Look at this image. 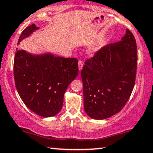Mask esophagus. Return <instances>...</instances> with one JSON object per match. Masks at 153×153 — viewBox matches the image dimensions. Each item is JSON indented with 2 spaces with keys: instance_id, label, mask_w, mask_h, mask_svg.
<instances>
[{
  "instance_id": "34e87169",
  "label": "esophagus",
  "mask_w": 153,
  "mask_h": 153,
  "mask_svg": "<svg viewBox=\"0 0 153 153\" xmlns=\"http://www.w3.org/2000/svg\"><path fill=\"white\" fill-rule=\"evenodd\" d=\"M82 66H83V62L81 59L78 61V68H79V71H81L82 69Z\"/></svg>"
}]
</instances>
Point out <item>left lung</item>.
Listing matches in <instances>:
<instances>
[{
  "mask_svg": "<svg viewBox=\"0 0 153 153\" xmlns=\"http://www.w3.org/2000/svg\"><path fill=\"white\" fill-rule=\"evenodd\" d=\"M137 50L129 29L118 42L101 47L85 60L81 71L84 110L94 119H105L122 109L134 86Z\"/></svg>",
  "mask_w": 153,
  "mask_h": 153,
  "instance_id": "8db88e82",
  "label": "left lung"
}]
</instances>
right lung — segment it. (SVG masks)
I'll list each match as a JSON object with an SVG mask.
<instances>
[{
    "mask_svg": "<svg viewBox=\"0 0 153 153\" xmlns=\"http://www.w3.org/2000/svg\"><path fill=\"white\" fill-rule=\"evenodd\" d=\"M39 29L35 24L22 31L18 44ZM76 58L57 57L52 53L32 54L16 49L13 63L15 85L28 108L42 117L60 111L64 94L78 74Z\"/></svg>",
    "mask_w": 153,
    "mask_h": 153,
    "instance_id": "obj_1",
    "label": "right lung"
}]
</instances>
